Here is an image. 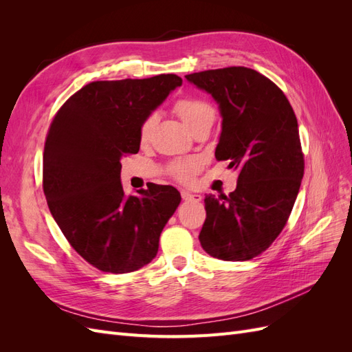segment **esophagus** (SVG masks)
Listing matches in <instances>:
<instances>
[{"label": "esophagus", "mask_w": 352, "mask_h": 352, "mask_svg": "<svg viewBox=\"0 0 352 352\" xmlns=\"http://www.w3.org/2000/svg\"><path fill=\"white\" fill-rule=\"evenodd\" d=\"M180 195H182L184 201H195V202L201 201V195L190 194V192H186V190H182V192H180Z\"/></svg>", "instance_id": "obj_1"}]
</instances>
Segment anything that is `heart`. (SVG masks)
Masks as SVG:
<instances>
[{
    "instance_id": "1",
    "label": "heart",
    "mask_w": 352,
    "mask_h": 352,
    "mask_svg": "<svg viewBox=\"0 0 352 352\" xmlns=\"http://www.w3.org/2000/svg\"><path fill=\"white\" fill-rule=\"evenodd\" d=\"M173 110L192 132L202 126H211L216 117L214 107L207 100L195 97V95H186V97L179 98L173 105ZM157 120L158 117L155 113H150L144 117V120L138 127V140H140L141 145H146L151 141ZM199 168L201 163L197 158H182L175 160L168 164V173L177 182L190 184L199 172Z\"/></svg>"
}]
</instances>
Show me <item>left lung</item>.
I'll use <instances>...</instances> for the list:
<instances>
[{"instance_id": "left-lung-1", "label": "left lung", "mask_w": 352, "mask_h": 352, "mask_svg": "<svg viewBox=\"0 0 352 352\" xmlns=\"http://www.w3.org/2000/svg\"><path fill=\"white\" fill-rule=\"evenodd\" d=\"M185 78L219 102L223 123L216 160L238 170L233 192L206 195L201 247L219 260H251L280 235L301 186L296 116L283 91L257 70L233 66Z\"/></svg>"}]
</instances>
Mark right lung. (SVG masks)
<instances>
[{
    "label": "right lung",
    "instance_id": "right-lung-1",
    "mask_svg": "<svg viewBox=\"0 0 352 352\" xmlns=\"http://www.w3.org/2000/svg\"><path fill=\"white\" fill-rule=\"evenodd\" d=\"M180 85L176 74L91 82L48 127L42 158L48 208L72 248L101 272L129 273L150 263L179 206L170 185L150 184L126 197L120 160L140 151L144 117Z\"/></svg>",
    "mask_w": 352,
    "mask_h": 352
}]
</instances>
